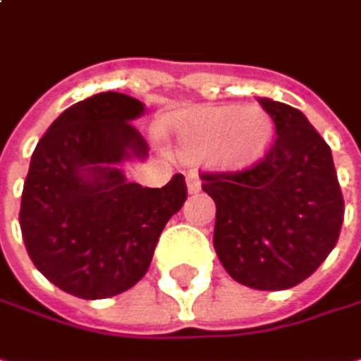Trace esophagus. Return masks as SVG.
<instances>
[{
  "mask_svg": "<svg viewBox=\"0 0 361 361\" xmlns=\"http://www.w3.org/2000/svg\"><path fill=\"white\" fill-rule=\"evenodd\" d=\"M185 185H188V192H190V194L200 192V180H198V176H194V173H190V176L185 178Z\"/></svg>",
  "mask_w": 361,
  "mask_h": 361,
  "instance_id": "obj_1",
  "label": "esophagus"
}]
</instances>
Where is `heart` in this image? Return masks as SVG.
<instances>
[{"label": "heart", "mask_w": 361, "mask_h": 361, "mask_svg": "<svg viewBox=\"0 0 361 361\" xmlns=\"http://www.w3.org/2000/svg\"><path fill=\"white\" fill-rule=\"evenodd\" d=\"M171 137L183 159L211 163L219 169H247L269 148L274 123L265 110L249 106H204L178 116Z\"/></svg>", "instance_id": "1"}]
</instances>
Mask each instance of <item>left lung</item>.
Masks as SVG:
<instances>
[{
    "label": "left lung",
    "instance_id": "8db88e82",
    "mask_svg": "<svg viewBox=\"0 0 361 361\" xmlns=\"http://www.w3.org/2000/svg\"><path fill=\"white\" fill-rule=\"evenodd\" d=\"M276 140L236 173H202L215 200L213 247L226 271L257 290H284L310 278L334 249L345 202L330 146L301 110L269 98Z\"/></svg>",
    "mask_w": 361,
    "mask_h": 361
}]
</instances>
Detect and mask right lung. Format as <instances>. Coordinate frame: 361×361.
<instances>
[{
    "mask_svg": "<svg viewBox=\"0 0 361 361\" xmlns=\"http://www.w3.org/2000/svg\"><path fill=\"white\" fill-rule=\"evenodd\" d=\"M144 104L104 92L66 109L39 140L23 188L20 230L35 267L79 299L137 284L167 221L188 198L176 173L163 188L125 180L118 165L146 159L133 121Z\"/></svg>",
    "mask_w": 361,
    "mask_h": 361,
    "instance_id": "obj_1",
    "label": "right lung"
}]
</instances>
